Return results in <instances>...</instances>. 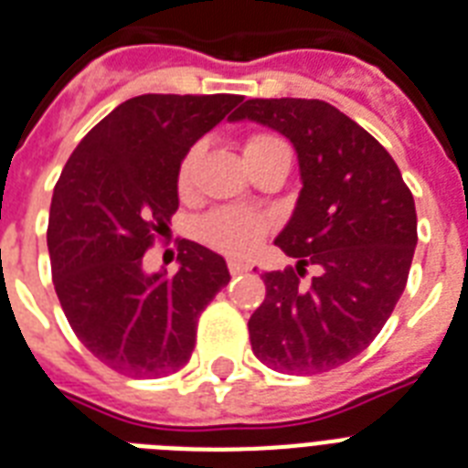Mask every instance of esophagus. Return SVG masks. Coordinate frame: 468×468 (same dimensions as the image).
<instances>
[{"instance_id": "1", "label": "esophagus", "mask_w": 468, "mask_h": 468, "mask_svg": "<svg viewBox=\"0 0 468 468\" xmlns=\"http://www.w3.org/2000/svg\"><path fill=\"white\" fill-rule=\"evenodd\" d=\"M250 267H252V264L245 262V260H228V270H230V274H242V271H250Z\"/></svg>"}]
</instances>
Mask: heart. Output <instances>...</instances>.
I'll list each match as a JSON object with an SVG mask.
<instances>
[{"label": "heart", "instance_id": "heart-1", "mask_svg": "<svg viewBox=\"0 0 468 468\" xmlns=\"http://www.w3.org/2000/svg\"><path fill=\"white\" fill-rule=\"evenodd\" d=\"M284 143L274 138V135H252L245 143V160H252L260 153L270 148H279ZM198 150H189L186 157L179 165V189H186L191 182V172H194V162H197ZM198 233L204 238L211 248L228 252V255H245L250 250L255 248L260 238L267 233V218L260 213L250 211H238V208H218V211L208 213L201 220Z\"/></svg>", "mask_w": 468, "mask_h": 468}]
</instances>
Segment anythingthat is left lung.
<instances>
[{"label": "left lung", "instance_id": "8db88e82", "mask_svg": "<svg viewBox=\"0 0 468 468\" xmlns=\"http://www.w3.org/2000/svg\"><path fill=\"white\" fill-rule=\"evenodd\" d=\"M242 119L292 141L303 182L274 240L299 262L262 274L252 352L284 374L335 369L369 347L406 289L418 245L413 194L384 145L327 101L248 99L230 116ZM308 263L319 277L303 285Z\"/></svg>", "mask_w": 468, "mask_h": 468}]
</instances>
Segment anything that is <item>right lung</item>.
<instances>
[{
	"instance_id": "add662e5",
	"label": "right lung",
	"mask_w": 468,
	"mask_h": 468,
	"mask_svg": "<svg viewBox=\"0 0 468 468\" xmlns=\"http://www.w3.org/2000/svg\"><path fill=\"white\" fill-rule=\"evenodd\" d=\"M238 94H143L84 135L55 184L48 252L55 293L99 362L135 378L189 362L198 315L230 282L226 260L179 242V271L148 274L143 255L179 208L189 148L226 119Z\"/></svg>"
}]
</instances>
